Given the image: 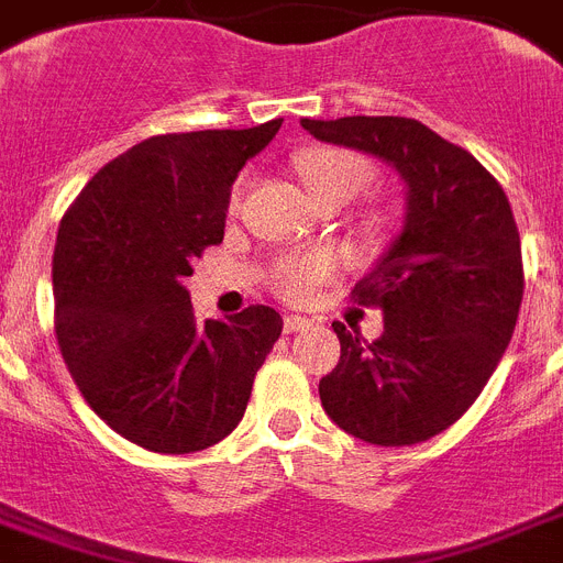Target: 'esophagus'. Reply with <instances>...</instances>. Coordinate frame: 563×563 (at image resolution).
Returning a JSON list of instances; mask_svg holds the SVG:
<instances>
[{"mask_svg":"<svg viewBox=\"0 0 563 563\" xmlns=\"http://www.w3.org/2000/svg\"><path fill=\"white\" fill-rule=\"evenodd\" d=\"M310 319L308 316H299V313H290V316H285V331L287 333H299V331H308L310 328Z\"/></svg>","mask_w":563,"mask_h":563,"instance_id":"1","label":"esophagus"}]
</instances>
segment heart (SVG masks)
<instances>
[{
	"mask_svg": "<svg viewBox=\"0 0 563 563\" xmlns=\"http://www.w3.org/2000/svg\"><path fill=\"white\" fill-rule=\"evenodd\" d=\"M299 169L316 201L336 198V195H342V198H356L360 192H365V187L374 178L368 161H362L360 155H351V152H333V148L305 155L299 161ZM239 198L241 187H235V192H232V207L239 203ZM331 255L324 253L290 255V258H282L273 267V287L282 296H287V299H301V296H308L331 273Z\"/></svg>",
	"mask_w": 563,
	"mask_h": 563,
	"instance_id": "1",
	"label": "heart"
}]
</instances>
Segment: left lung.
Instances as JSON below:
<instances>
[{
	"instance_id": "1",
	"label": "left lung",
	"mask_w": 563,
	"mask_h": 563,
	"mask_svg": "<svg viewBox=\"0 0 563 563\" xmlns=\"http://www.w3.org/2000/svg\"><path fill=\"white\" fill-rule=\"evenodd\" d=\"M301 129L379 157L406 184L402 230L354 287L385 328L365 342L333 322L342 356L319 383L324 415L365 443H422L475 402L512 339L523 264L509 198L420 120L301 118Z\"/></svg>"
}]
</instances>
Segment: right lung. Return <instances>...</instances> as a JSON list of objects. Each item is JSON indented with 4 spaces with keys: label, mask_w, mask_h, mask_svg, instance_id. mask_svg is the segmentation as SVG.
I'll list each match as a JSON object with an SVG mask.
<instances>
[{
    "label": "right lung",
    "mask_w": 563,
    "mask_h": 563,
    "mask_svg": "<svg viewBox=\"0 0 563 563\" xmlns=\"http://www.w3.org/2000/svg\"><path fill=\"white\" fill-rule=\"evenodd\" d=\"M282 120L137 143L88 180L54 250L57 342L95 415L148 452L224 440L247 411L282 316L198 322L184 278L224 241L232 184Z\"/></svg>",
    "instance_id": "1"
}]
</instances>
